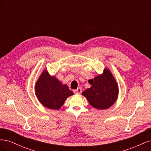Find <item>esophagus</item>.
I'll return each mask as SVG.
<instances>
[{
	"instance_id": "34e87169",
	"label": "esophagus",
	"mask_w": 151,
	"mask_h": 151,
	"mask_svg": "<svg viewBox=\"0 0 151 151\" xmlns=\"http://www.w3.org/2000/svg\"><path fill=\"white\" fill-rule=\"evenodd\" d=\"M82 91H83V90H82L81 88H77L76 90L74 91V93H75V94H80L82 93Z\"/></svg>"
}]
</instances>
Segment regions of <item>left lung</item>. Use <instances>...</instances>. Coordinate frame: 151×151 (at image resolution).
Wrapping results in <instances>:
<instances>
[{"instance_id": "1", "label": "left lung", "mask_w": 151, "mask_h": 151, "mask_svg": "<svg viewBox=\"0 0 151 151\" xmlns=\"http://www.w3.org/2000/svg\"><path fill=\"white\" fill-rule=\"evenodd\" d=\"M91 85L82 93L93 108L107 109L115 104L118 97L117 82L109 68L105 67L101 74L88 80Z\"/></svg>"}]
</instances>
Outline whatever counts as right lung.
Wrapping results in <instances>:
<instances>
[{
	"label": "right lung",
	"mask_w": 151,
	"mask_h": 151,
	"mask_svg": "<svg viewBox=\"0 0 151 151\" xmlns=\"http://www.w3.org/2000/svg\"><path fill=\"white\" fill-rule=\"evenodd\" d=\"M35 94L40 103L50 109H58L68 97L74 94L66 84L44 69L35 84Z\"/></svg>",
	"instance_id": "add662e5"
}]
</instances>
